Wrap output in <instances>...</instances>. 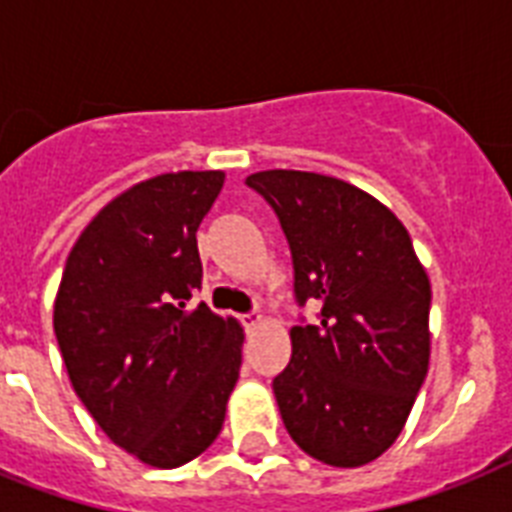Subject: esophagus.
<instances>
[{"label":"esophagus","instance_id":"1","mask_svg":"<svg viewBox=\"0 0 512 512\" xmlns=\"http://www.w3.org/2000/svg\"><path fill=\"white\" fill-rule=\"evenodd\" d=\"M241 324H244L247 332H252V329H257L263 324V316H260V313H244V316H241Z\"/></svg>","mask_w":512,"mask_h":512}]
</instances>
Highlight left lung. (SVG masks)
<instances>
[{
  "label": "left lung",
  "instance_id": "left-lung-1",
  "mask_svg": "<svg viewBox=\"0 0 512 512\" xmlns=\"http://www.w3.org/2000/svg\"><path fill=\"white\" fill-rule=\"evenodd\" d=\"M247 185L284 228L297 303L321 305L316 324L292 327L273 380L284 428L327 465H366L404 430L428 374V273L401 220L356 185L297 170Z\"/></svg>",
  "mask_w": 512,
  "mask_h": 512
}]
</instances>
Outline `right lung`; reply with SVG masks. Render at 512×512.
<instances>
[{
	"label": "right lung",
	"instance_id": "add662e5",
	"mask_svg": "<svg viewBox=\"0 0 512 512\" xmlns=\"http://www.w3.org/2000/svg\"><path fill=\"white\" fill-rule=\"evenodd\" d=\"M225 175L170 172L92 217L60 279L52 327L76 396L116 446L180 468L217 438L239 380L244 329L188 300L196 231Z\"/></svg>",
	"mask_w": 512,
	"mask_h": 512
}]
</instances>
